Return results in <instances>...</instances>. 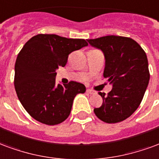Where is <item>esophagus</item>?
Returning a JSON list of instances; mask_svg holds the SVG:
<instances>
[{"label":"esophagus","instance_id":"esophagus-1","mask_svg":"<svg viewBox=\"0 0 159 159\" xmlns=\"http://www.w3.org/2000/svg\"><path fill=\"white\" fill-rule=\"evenodd\" d=\"M86 91H87V93L91 94V95H92V94H96V91H93V90H91V89H87Z\"/></svg>","mask_w":159,"mask_h":159}]
</instances>
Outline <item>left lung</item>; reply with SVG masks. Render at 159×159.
Wrapping results in <instances>:
<instances>
[{"label":"left lung","instance_id":"left-lung-1","mask_svg":"<svg viewBox=\"0 0 159 159\" xmlns=\"http://www.w3.org/2000/svg\"><path fill=\"white\" fill-rule=\"evenodd\" d=\"M87 41L103 52V76L113 84L107 95L99 92L103 102L94 113L107 124L121 122L138 108L148 87L150 74L146 52L129 37L107 35Z\"/></svg>","mask_w":159,"mask_h":159}]
</instances>
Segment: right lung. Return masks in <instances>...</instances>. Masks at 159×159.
I'll return each instance as SVG.
<instances>
[{"label":"right lung","mask_w":159,"mask_h":159,"mask_svg":"<svg viewBox=\"0 0 159 159\" xmlns=\"http://www.w3.org/2000/svg\"><path fill=\"white\" fill-rule=\"evenodd\" d=\"M86 46L84 39L44 34L25 43L15 63L14 86L21 104L35 120L55 125L69 116L75 96L84 93L85 86L76 81L57 85L56 70L66 65L72 52Z\"/></svg>","instance_id":"add662e5"}]
</instances>
